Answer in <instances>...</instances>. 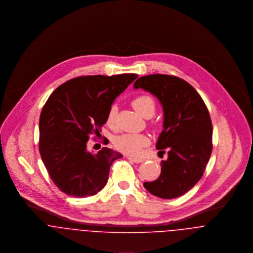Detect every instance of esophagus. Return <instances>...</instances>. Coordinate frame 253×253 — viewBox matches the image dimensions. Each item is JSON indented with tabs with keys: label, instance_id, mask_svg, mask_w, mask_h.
Instances as JSON below:
<instances>
[{
	"label": "esophagus",
	"instance_id": "esophagus-1",
	"mask_svg": "<svg viewBox=\"0 0 253 253\" xmlns=\"http://www.w3.org/2000/svg\"><path fill=\"white\" fill-rule=\"evenodd\" d=\"M129 161H131V162H133V163H135V164H140V163H142L144 160L142 159V158H133V157H126Z\"/></svg>",
	"mask_w": 253,
	"mask_h": 253
}]
</instances>
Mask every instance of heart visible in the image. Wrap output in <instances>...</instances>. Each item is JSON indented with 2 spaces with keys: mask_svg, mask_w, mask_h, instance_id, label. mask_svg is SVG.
Returning a JSON list of instances; mask_svg holds the SVG:
<instances>
[{
  "mask_svg": "<svg viewBox=\"0 0 253 253\" xmlns=\"http://www.w3.org/2000/svg\"><path fill=\"white\" fill-rule=\"evenodd\" d=\"M132 107L135 109L142 117L151 118L156 112V101L150 94H140L134 97L131 101ZM117 115L116 105H112L109 108L106 122L112 126ZM150 140L145 134H134V133H126L122 134L115 138L114 146L117 150L130 155L138 156L141 153V150L149 144Z\"/></svg>",
  "mask_w": 253,
  "mask_h": 253,
  "instance_id": "b5f03b06",
  "label": "heart"
}]
</instances>
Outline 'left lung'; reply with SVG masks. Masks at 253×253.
Returning a JSON list of instances; mask_svg holds the SVG:
<instances>
[{
  "instance_id": "1",
  "label": "left lung",
  "mask_w": 253,
  "mask_h": 253,
  "mask_svg": "<svg viewBox=\"0 0 253 253\" xmlns=\"http://www.w3.org/2000/svg\"><path fill=\"white\" fill-rule=\"evenodd\" d=\"M154 94L164 109V130L156 148L162 161L158 179L144 182L152 195L174 199L184 195L200 180L212 151V124L201 95L176 76L154 74L140 77L133 84Z\"/></svg>"
}]
</instances>
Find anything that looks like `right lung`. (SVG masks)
<instances>
[{
    "instance_id": "right-lung-1",
    "label": "right lung",
    "mask_w": 253,
    "mask_h": 253,
    "mask_svg": "<svg viewBox=\"0 0 253 253\" xmlns=\"http://www.w3.org/2000/svg\"><path fill=\"white\" fill-rule=\"evenodd\" d=\"M138 75L81 76L59 85L40 116L39 150L55 186L68 196L85 198L102 190L114 161L123 157L103 147L86 150L90 134L106 123L109 108Z\"/></svg>"
}]
</instances>
